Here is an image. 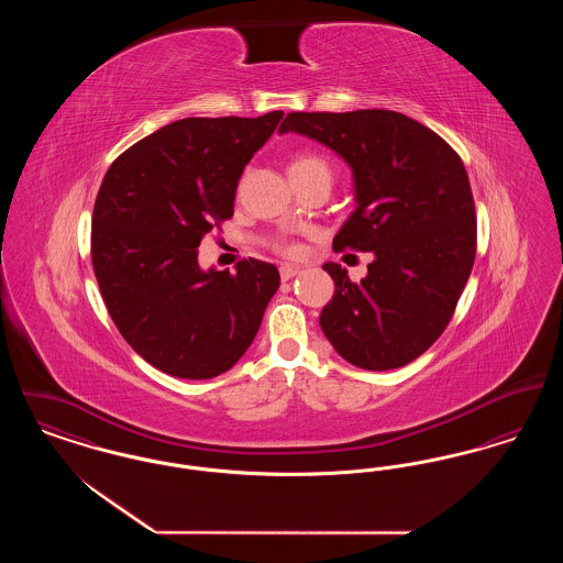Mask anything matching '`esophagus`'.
<instances>
[{
	"instance_id": "34e87169",
	"label": "esophagus",
	"mask_w": 563,
	"mask_h": 563,
	"mask_svg": "<svg viewBox=\"0 0 563 563\" xmlns=\"http://www.w3.org/2000/svg\"><path fill=\"white\" fill-rule=\"evenodd\" d=\"M299 272H301V269L297 268V266H280V278H283V280H291Z\"/></svg>"
}]
</instances>
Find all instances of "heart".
<instances>
[{
    "instance_id": "heart-1",
    "label": "heart",
    "mask_w": 563,
    "mask_h": 563,
    "mask_svg": "<svg viewBox=\"0 0 563 563\" xmlns=\"http://www.w3.org/2000/svg\"><path fill=\"white\" fill-rule=\"evenodd\" d=\"M319 168H327V170H329L327 162L319 158L317 154L306 152V154H299L297 158H294L289 173H312V170H319ZM280 253L287 255V257H297V255L301 253V246L295 244V242H285V244L280 246Z\"/></svg>"
}]
</instances>
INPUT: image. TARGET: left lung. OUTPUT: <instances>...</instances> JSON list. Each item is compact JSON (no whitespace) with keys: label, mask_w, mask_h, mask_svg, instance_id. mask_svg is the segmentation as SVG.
<instances>
[{"label":"left lung","mask_w":563,"mask_h":563,"mask_svg":"<svg viewBox=\"0 0 563 563\" xmlns=\"http://www.w3.org/2000/svg\"><path fill=\"white\" fill-rule=\"evenodd\" d=\"M306 134L338 152L354 175L356 209L335 251H372L352 283L340 264L321 329L342 358L367 372L397 369L439 340L477 253V217L466 168L424 124L388 109L291 111L278 133Z\"/></svg>","instance_id":"obj_1"}]
</instances>
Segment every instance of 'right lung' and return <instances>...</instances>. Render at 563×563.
<instances>
[{
  "label": "right lung",
  "mask_w": 563,
  "mask_h": 563,
  "mask_svg": "<svg viewBox=\"0 0 563 563\" xmlns=\"http://www.w3.org/2000/svg\"><path fill=\"white\" fill-rule=\"evenodd\" d=\"M283 111L184 118L136 141L109 166L95 200L90 257L122 338L150 365L207 379L236 365L280 285L276 266H198L202 239L234 214L244 166Z\"/></svg>",
  "instance_id": "add662e5"
}]
</instances>
